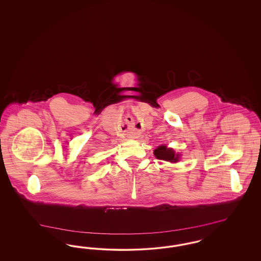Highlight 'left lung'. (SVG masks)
<instances>
[{
	"label": "left lung",
	"instance_id": "left-lung-1",
	"mask_svg": "<svg viewBox=\"0 0 261 261\" xmlns=\"http://www.w3.org/2000/svg\"><path fill=\"white\" fill-rule=\"evenodd\" d=\"M153 154L158 160L165 162H177L179 160V154H175L172 149H167L165 146H160L153 150Z\"/></svg>",
	"mask_w": 261,
	"mask_h": 261
}]
</instances>
